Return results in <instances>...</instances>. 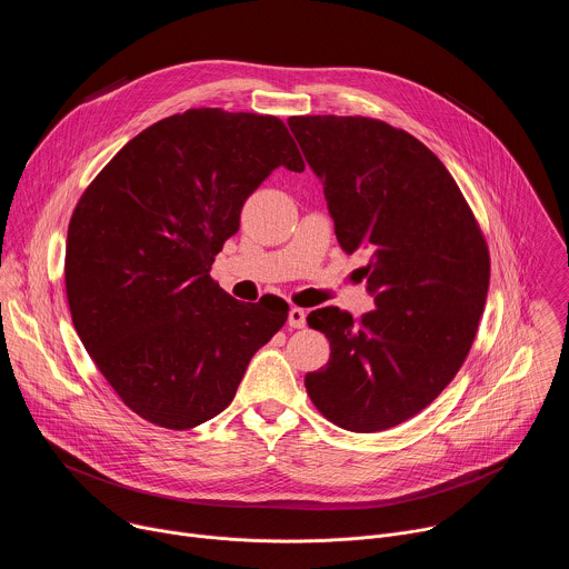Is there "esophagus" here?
Instances as JSON below:
<instances>
[{"label": "esophagus", "mask_w": 569, "mask_h": 569, "mask_svg": "<svg viewBox=\"0 0 569 569\" xmlns=\"http://www.w3.org/2000/svg\"><path fill=\"white\" fill-rule=\"evenodd\" d=\"M288 323L290 329H303L306 327V310L303 308H290L288 310Z\"/></svg>", "instance_id": "esophagus-1"}]
</instances>
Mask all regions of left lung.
I'll return each instance as SVG.
<instances>
[{"label": "left lung", "instance_id": "1", "mask_svg": "<svg viewBox=\"0 0 569 569\" xmlns=\"http://www.w3.org/2000/svg\"><path fill=\"white\" fill-rule=\"evenodd\" d=\"M323 184L336 236L362 268L376 308L308 315L331 358L306 391L331 423L380 432L448 387L477 336L491 279L486 238L441 159L417 137L369 117H290Z\"/></svg>", "mask_w": 569, "mask_h": 569}]
</instances>
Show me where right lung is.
<instances>
[{"label": "right lung", "mask_w": 569, "mask_h": 569, "mask_svg": "<svg viewBox=\"0 0 569 569\" xmlns=\"http://www.w3.org/2000/svg\"><path fill=\"white\" fill-rule=\"evenodd\" d=\"M277 167L306 169L281 119L196 108L130 139L71 213L73 329L152 426L189 430L220 415L288 319L283 299L242 303L209 274L242 204Z\"/></svg>", "instance_id": "1"}]
</instances>
